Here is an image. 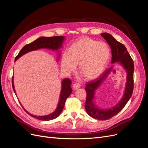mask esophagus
Here are the masks:
<instances>
[{"mask_svg":"<svg viewBox=\"0 0 148 148\" xmlns=\"http://www.w3.org/2000/svg\"><path fill=\"white\" fill-rule=\"evenodd\" d=\"M80 88V84H78V83H75L73 84V89H75V90H76V89H78Z\"/></svg>","mask_w":148,"mask_h":148,"instance_id":"esophagus-1","label":"esophagus"}]
</instances>
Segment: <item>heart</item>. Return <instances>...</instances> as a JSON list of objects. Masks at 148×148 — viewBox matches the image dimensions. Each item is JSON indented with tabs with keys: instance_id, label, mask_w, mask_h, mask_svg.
Here are the masks:
<instances>
[{
	"instance_id": "b5f03b06",
	"label": "heart",
	"mask_w": 148,
	"mask_h": 148,
	"mask_svg": "<svg viewBox=\"0 0 148 148\" xmlns=\"http://www.w3.org/2000/svg\"><path fill=\"white\" fill-rule=\"evenodd\" d=\"M109 57V48L105 42L83 38L64 53L61 67L65 72L71 73L79 65L82 77L87 80H92L103 73Z\"/></svg>"
}]
</instances>
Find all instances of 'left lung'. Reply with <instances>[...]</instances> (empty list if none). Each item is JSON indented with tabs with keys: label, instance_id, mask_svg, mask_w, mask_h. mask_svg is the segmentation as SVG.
Wrapping results in <instances>:
<instances>
[{
	"label": "left lung",
	"instance_id": "obj_1",
	"mask_svg": "<svg viewBox=\"0 0 148 148\" xmlns=\"http://www.w3.org/2000/svg\"><path fill=\"white\" fill-rule=\"evenodd\" d=\"M101 35L109 44L112 51L111 64L118 63L123 67L127 73V82L125 83L124 92L122 99L118 104L112 108L102 109L98 107L95 103V92L101 84L104 82L112 69L113 66L106 70L101 77L96 80L86 83L85 90L86 91V101L85 103V109L90 117L101 120H108L117 114L122 110L132 97L133 91V61L130 56L127 48L123 44L117 41L109 33H104Z\"/></svg>",
	"mask_w": 148,
	"mask_h": 148
}]
</instances>
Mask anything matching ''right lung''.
Masks as SVG:
<instances>
[{
	"label": "right lung",
	"instance_id": "1",
	"mask_svg": "<svg viewBox=\"0 0 148 148\" xmlns=\"http://www.w3.org/2000/svg\"><path fill=\"white\" fill-rule=\"evenodd\" d=\"M65 41V39L64 36L39 37L37 39H36L33 42L27 44V45H25L23 48H22L18 54V56L16 57L15 62L16 60L18 59L19 58L21 57L22 56L25 55V53L31 51H36V50H38V49H47L53 51H57L58 53L57 62H58L59 60L60 57V52L59 51V49L62 47V46H63ZM61 84H62L61 91H60L59 100V102H58L57 104V108L52 113L50 114H48L46 115H42V116L34 115L33 114H30L27 110H26L24 107H23V106H22V104L20 103V102H19L20 103L21 106L23 107L24 110L29 115H31V117L40 120H44V121H48V120L55 119L62 112V111L64 107L66 98L71 95V92H72V89L71 88V82L69 78L64 79L62 80ZM12 87H13V91H14L15 95H16L15 89V86H14V82H13V77L12 78Z\"/></svg>",
	"mask_w": 148,
	"mask_h": 148
}]
</instances>
